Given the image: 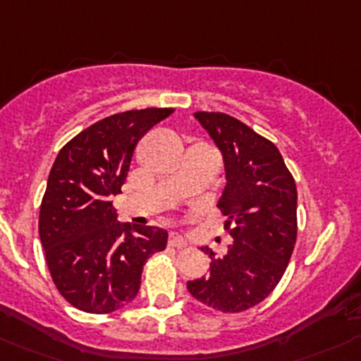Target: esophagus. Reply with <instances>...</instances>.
Listing matches in <instances>:
<instances>
[{"label":"esophagus","mask_w":361,"mask_h":361,"mask_svg":"<svg viewBox=\"0 0 361 361\" xmlns=\"http://www.w3.org/2000/svg\"><path fill=\"white\" fill-rule=\"evenodd\" d=\"M169 245L171 247H185L187 245V240H185L183 237H181L180 233H176V231H173V233L169 235Z\"/></svg>","instance_id":"1"}]
</instances>
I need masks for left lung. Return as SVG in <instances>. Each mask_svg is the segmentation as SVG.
I'll return each mask as SVG.
<instances>
[{
  "instance_id": "obj_1",
  "label": "left lung",
  "mask_w": 361,
  "mask_h": 361,
  "mask_svg": "<svg viewBox=\"0 0 361 361\" xmlns=\"http://www.w3.org/2000/svg\"><path fill=\"white\" fill-rule=\"evenodd\" d=\"M224 157L228 185L219 210L233 244L212 258L210 276L187 283L197 301L222 313L260 305L276 288L298 238V188L278 147L222 112H196Z\"/></svg>"
}]
</instances>
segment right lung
<instances>
[{
    "label": "right lung",
    "mask_w": 361,
    "mask_h": 361,
    "mask_svg": "<svg viewBox=\"0 0 361 361\" xmlns=\"http://www.w3.org/2000/svg\"><path fill=\"white\" fill-rule=\"evenodd\" d=\"M174 109L114 114L60 149L39 214V235L56 290L74 308L112 313L133 301L147 258L164 251L167 231L121 226L114 194L144 135Z\"/></svg>",
    "instance_id": "1"
}]
</instances>
